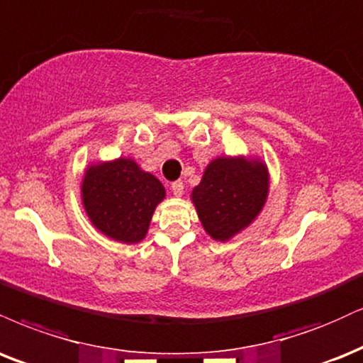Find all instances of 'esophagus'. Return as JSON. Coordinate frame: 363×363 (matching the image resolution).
I'll use <instances>...</instances> for the list:
<instances>
[{
	"label": "esophagus",
	"mask_w": 363,
	"mask_h": 363,
	"mask_svg": "<svg viewBox=\"0 0 363 363\" xmlns=\"http://www.w3.org/2000/svg\"><path fill=\"white\" fill-rule=\"evenodd\" d=\"M170 191L176 196H181L184 193V184H182V181H174L172 184H170Z\"/></svg>",
	"instance_id": "esophagus-1"
}]
</instances>
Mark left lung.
<instances>
[{"mask_svg": "<svg viewBox=\"0 0 363 363\" xmlns=\"http://www.w3.org/2000/svg\"><path fill=\"white\" fill-rule=\"evenodd\" d=\"M269 193L267 167L245 159H216L194 187L193 203L204 230L228 240L250 225Z\"/></svg>", "mask_w": 363, "mask_h": 363, "instance_id": "left-lung-1", "label": "left lung"}]
</instances>
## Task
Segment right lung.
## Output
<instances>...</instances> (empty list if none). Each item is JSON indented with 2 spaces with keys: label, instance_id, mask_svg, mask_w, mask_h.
I'll list each match as a JSON object with an SVG mask.
<instances>
[{
  "label": "right lung",
  "instance_id": "add662e5",
  "mask_svg": "<svg viewBox=\"0 0 363 363\" xmlns=\"http://www.w3.org/2000/svg\"><path fill=\"white\" fill-rule=\"evenodd\" d=\"M164 196L159 179L140 170L130 159L89 167L82 182L89 220L106 237L123 243L145 237L154 209Z\"/></svg>",
  "mask_w": 363,
  "mask_h": 363
}]
</instances>
